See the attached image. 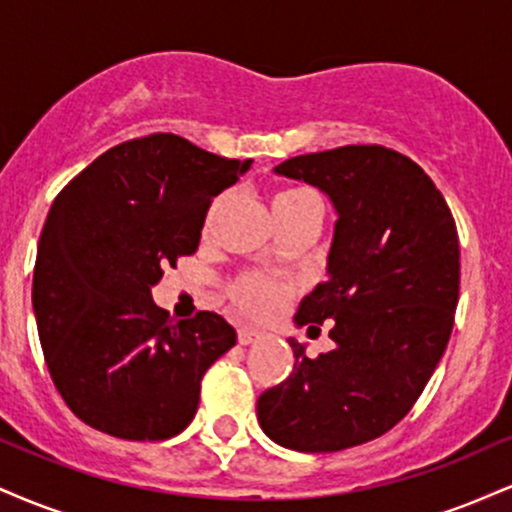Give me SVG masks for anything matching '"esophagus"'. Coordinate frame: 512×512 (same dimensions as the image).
Segmentation results:
<instances>
[{"mask_svg": "<svg viewBox=\"0 0 512 512\" xmlns=\"http://www.w3.org/2000/svg\"><path fill=\"white\" fill-rule=\"evenodd\" d=\"M257 339H260V332L257 330H248V327H240L238 330V344L248 346L252 342H257Z\"/></svg>", "mask_w": 512, "mask_h": 512, "instance_id": "34e87169", "label": "esophagus"}]
</instances>
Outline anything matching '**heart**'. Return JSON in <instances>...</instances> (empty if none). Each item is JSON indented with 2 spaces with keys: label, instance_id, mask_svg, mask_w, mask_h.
Segmentation results:
<instances>
[{
  "label": "heart",
  "instance_id": "obj_1",
  "mask_svg": "<svg viewBox=\"0 0 512 512\" xmlns=\"http://www.w3.org/2000/svg\"><path fill=\"white\" fill-rule=\"evenodd\" d=\"M308 199L315 197L305 190H284L274 197L272 209L284 211L298 207V204L308 202ZM286 296H289V286L284 281H276L272 276L264 274H245L231 286V298L236 303V308L250 317L269 315L286 301Z\"/></svg>",
  "mask_w": 512,
  "mask_h": 512
}]
</instances>
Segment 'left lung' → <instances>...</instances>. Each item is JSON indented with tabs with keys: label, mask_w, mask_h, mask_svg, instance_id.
<instances>
[{
	"label": "left lung",
	"mask_w": 512,
	"mask_h": 512,
	"mask_svg": "<svg viewBox=\"0 0 512 512\" xmlns=\"http://www.w3.org/2000/svg\"><path fill=\"white\" fill-rule=\"evenodd\" d=\"M276 175L330 197L337 223L327 281L298 305V327L334 322L317 358L289 339L293 373L257 399L274 443L334 452L383 436L414 407L448 346L460 298V240L433 180L385 146L289 158Z\"/></svg>",
	"instance_id": "8db88e82"
}]
</instances>
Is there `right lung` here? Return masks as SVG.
Returning <instances> with one entry per match:
<instances>
[{
    "instance_id": "obj_1",
    "label": "right lung",
    "mask_w": 512,
    "mask_h": 512,
    "mask_svg": "<svg viewBox=\"0 0 512 512\" xmlns=\"http://www.w3.org/2000/svg\"><path fill=\"white\" fill-rule=\"evenodd\" d=\"M250 163L151 134L105 151L52 202L33 315L52 383L84 424L166 440L195 419L202 375L236 330L209 310L173 322L151 289L197 250L211 199Z\"/></svg>"
}]
</instances>
